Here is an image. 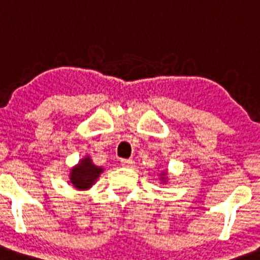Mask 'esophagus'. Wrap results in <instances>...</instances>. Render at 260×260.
I'll list each match as a JSON object with an SVG mask.
<instances>
[{
    "label": "esophagus",
    "instance_id": "34e87169",
    "mask_svg": "<svg viewBox=\"0 0 260 260\" xmlns=\"http://www.w3.org/2000/svg\"><path fill=\"white\" fill-rule=\"evenodd\" d=\"M121 165H123L124 168H132L135 165V161L132 160V158H128V160H125V158H124V160H121Z\"/></svg>",
    "mask_w": 260,
    "mask_h": 260
}]
</instances>
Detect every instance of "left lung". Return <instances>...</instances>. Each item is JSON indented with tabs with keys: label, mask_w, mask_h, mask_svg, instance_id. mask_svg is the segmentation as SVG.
Masks as SVG:
<instances>
[{
	"label": "left lung",
	"mask_w": 260,
	"mask_h": 260,
	"mask_svg": "<svg viewBox=\"0 0 260 260\" xmlns=\"http://www.w3.org/2000/svg\"><path fill=\"white\" fill-rule=\"evenodd\" d=\"M160 181H161V184L164 185L168 184V169L160 172Z\"/></svg>",
	"instance_id": "8db88e82"
}]
</instances>
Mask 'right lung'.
<instances>
[{"label":"right lung","mask_w":260,"mask_h":260,"mask_svg":"<svg viewBox=\"0 0 260 260\" xmlns=\"http://www.w3.org/2000/svg\"><path fill=\"white\" fill-rule=\"evenodd\" d=\"M104 172L103 167L95 165L89 156L80 158L79 162L70 171V182L73 184L76 190H88L92 185L96 184L100 174Z\"/></svg>","instance_id":"1"}]
</instances>
